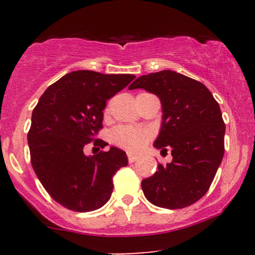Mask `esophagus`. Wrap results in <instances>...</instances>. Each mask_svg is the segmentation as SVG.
I'll use <instances>...</instances> for the list:
<instances>
[{
    "mask_svg": "<svg viewBox=\"0 0 255 255\" xmlns=\"http://www.w3.org/2000/svg\"><path fill=\"white\" fill-rule=\"evenodd\" d=\"M137 157L136 154H133V153H128V160H129V163H134L135 162V160L137 159Z\"/></svg>",
    "mask_w": 255,
    "mask_h": 255,
    "instance_id": "1",
    "label": "esophagus"
}]
</instances>
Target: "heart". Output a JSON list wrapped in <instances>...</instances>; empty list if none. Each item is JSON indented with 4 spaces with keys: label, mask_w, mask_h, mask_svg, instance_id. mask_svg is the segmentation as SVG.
<instances>
[{
    "label": "heart",
    "mask_w": 255,
    "mask_h": 255,
    "mask_svg": "<svg viewBox=\"0 0 255 255\" xmlns=\"http://www.w3.org/2000/svg\"><path fill=\"white\" fill-rule=\"evenodd\" d=\"M150 137L151 133L148 130L130 127H118L110 134L111 142L129 152L140 150L147 144Z\"/></svg>",
    "instance_id": "obj_1"
}]
</instances>
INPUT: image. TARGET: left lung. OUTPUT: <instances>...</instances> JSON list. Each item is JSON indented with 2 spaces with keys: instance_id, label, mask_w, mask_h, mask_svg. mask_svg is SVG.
<instances>
[{
  "instance_id": "1",
  "label": "left lung",
  "mask_w": 255,
  "mask_h": 255,
  "mask_svg": "<svg viewBox=\"0 0 255 255\" xmlns=\"http://www.w3.org/2000/svg\"><path fill=\"white\" fill-rule=\"evenodd\" d=\"M159 98L162 125L153 146L171 151L172 160L141 182L146 199L158 207L183 209L209 191L224 154L225 125L219 104L200 81L160 71L139 77L128 87Z\"/></svg>"
}]
</instances>
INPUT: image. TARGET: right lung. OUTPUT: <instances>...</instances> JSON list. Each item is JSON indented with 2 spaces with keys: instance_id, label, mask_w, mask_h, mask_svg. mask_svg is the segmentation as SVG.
I'll use <instances>...</instances> for the list:
<instances>
[{
  "instance_id": "1",
  "label": "right lung",
  "mask_w": 255,
  "mask_h": 255,
  "mask_svg": "<svg viewBox=\"0 0 255 255\" xmlns=\"http://www.w3.org/2000/svg\"><path fill=\"white\" fill-rule=\"evenodd\" d=\"M134 78L71 72L45 90L32 111L27 134L32 168L51 198L67 209H101L113 193L114 174L128 164L126 152L118 147L93 156H86L84 147L103 127L108 99ZM96 144L108 145L101 139Z\"/></svg>"
}]
</instances>
